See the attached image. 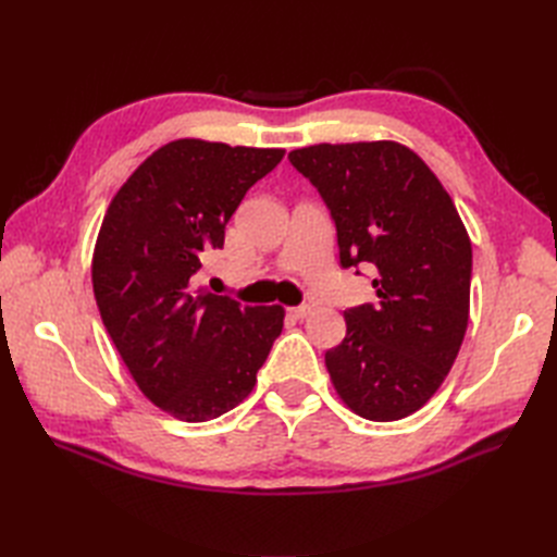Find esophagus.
Masks as SVG:
<instances>
[{"instance_id":"34e87169","label":"esophagus","mask_w":557,"mask_h":557,"mask_svg":"<svg viewBox=\"0 0 557 557\" xmlns=\"http://www.w3.org/2000/svg\"><path fill=\"white\" fill-rule=\"evenodd\" d=\"M288 313L293 315V318H297V320H305L309 313H311V307L309 305H301V307H293V309H288Z\"/></svg>"}]
</instances>
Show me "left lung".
Listing matches in <instances>:
<instances>
[{
  "instance_id": "1",
  "label": "left lung",
  "mask_w": 557,
  "mask_h": 557,
  "mask_svg": "<svg viewBox=\"0 0 557 557\" xmlns=\"http://www.w3.org/2000/svg\"><path fill=\"white\" fill-rule=\"evenodd\" d=\"M323 197L339 264L376 272V305L344 311L325 352L336 393L367 420L407 418L436 393L469 320L471 242L430 166L395 141L315 144L288 156Z\"/></svg>"
}]
</instances>
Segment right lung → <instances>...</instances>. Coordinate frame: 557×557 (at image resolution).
Here are the masks:
<instances>
[{"label":"right lung","mask_w":557,"mask_h":557,"mask_svg":"<svg viewBox=\"0 0 557 557\" xmlns=\"http://www.w3.org/2000/svg\"><path fill=\"white\" fill-rule=\"evenodd\" d=\"M281 148L178 139L134 172L104 215L92 288L104 327L141 393L185 423L248 397L283 330L281 307H242L197 288L244 195Z\"/></svg>","instance_id":"add662e5"}]
</instances>
